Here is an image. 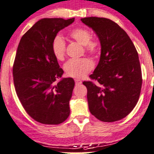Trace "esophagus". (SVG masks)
<instances>
[{"label": "esophagus", "mask_w": 154, "mask_h": 154, "mask_svg": "<svg viewBox=\"0 0 154 154\" xmlns=\"http://www.w3.org/2000/svg\"><path fill=\"white\" fill-rule=\"evenodd\" d=\"M75 84L76 85H80V84H82V81L79 79H75Z\"/></svg>", "instance_id": "34e87169"}]
</instances>
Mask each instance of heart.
I'll return each mask as SVG.
<instances>
[{
	"label": "heart",
	"mask_w": 154,
	"mask_h": 154,
	"mask_svg": "<svg viewBox=\"0 0 154 154\" xmlns=\"http://www.w3.org/2000/svg\"><path fill=\"white\" fill-rule=\"evenodd\" d=\"M71 39L84 46L86 54L92 57H97L100 53V43L99 41L92 39L89 30L83 27L75 28L70 33ZM52 51L58 60H63L66 56V44L63 38L57 36L52 43ZM94 68V63L89 58L84 57L77 60H70L65 63L63 69L67 76L75 78H81L87 75Z\"/></svg>",
	"instance_id": "b5f03b06"
}]
</instances>
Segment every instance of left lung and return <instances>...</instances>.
Here are the masks:
<instances>
[{
  "mask_svg": "<svg viewBox=\"0 0 154 154\" xmlns=\"http://www.w3.org/2000/svg\"><path fill=\"white\" fill-rule=\"evenodd\" d=\"M94 30L101 44L100 62L91 80L84 81L91 114L103 122L127 117L138 102L142 72L134 44L117 23L104 17L81 19Z\"/></svg>",
  "mask_w": 154,
  "mask_h": 154,
  "instance_id": "1",
  "label": "left lung"
}]
</instances>
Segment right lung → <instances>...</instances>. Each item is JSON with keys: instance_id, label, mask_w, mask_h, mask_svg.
Returning <instances> with one entry per match:
<instances>
[{"instance_id": "obj_1", "label": "right lung", "mask_w": 154, "mask_h": 154, "mask_svg": "<svg viewBox=\"0 0 154 154\" xmlns=\"http://www.w3.org/2000/svg\"><path fill=\"white\" fill-rule=\"evenodd\" d=\"M74 18H44L22 36L13 64L15 91L27 114L38 123L57 125L70 115L69 101L74 87L71 77L60 82L63 70L52 51L61 29Z\"/></svg>"}]
</instances>
